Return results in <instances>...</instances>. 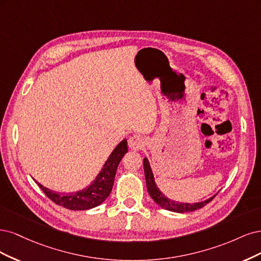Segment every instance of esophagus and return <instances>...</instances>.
<instances>
[{
    "mask_svg": "<svg viewBox=\"0 0 261 261\" xmlns=\"http://www.w3.org/2000/svg\"><path fill=\"white\" fill-rule=\"evenodd\" d=\"M129 147L131 149H134V150H139L141 149L142 147H144L145 145V141L144 139H143L141 136H139V134H133L132 137L129 138Z\"/></svg>",
    "mask_w": 261,
    "mask_h": 261,
    "instance_id": "obj_1",
    "label": "esophagus"
}]
</instances>
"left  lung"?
I'll list each match as a JSON object with an SVG mask.
<instances>
[{
  "label": "left lung",
  "instance_id": "8db88e82",
  "mask_svg": "<svg viewBox=\"0 0 261 261\" xmlns=\"http://www.w3.org/2000/svg\"><path fill=\"white\" fill-rule=\"evenodd\" d=\"M143 166H144V173H145V180H146V187H147L148 194L154 199L156 204H158L159 206L167 209V210H170V212H174V213L194 212V210H197L199 208H203L204 206H206L216 196L215 195L212 198H209L205 201H200V203H195V204H188V203L183 204V203H178V201H173V200L168 199L164 194H162L161 191H159L158 188L156 187V184L154 182V175H153L152 169H150L149 163L146 158H144Z\"/></svg>",
  "mask_w": 261,
  "mask_h": 261
}]
</instances>
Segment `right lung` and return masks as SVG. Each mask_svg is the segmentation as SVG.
Masks as SVG:
<instances>
[{"label":"right lung","instance_id":"1","mask_svg":"<svg viewBox=\"0 0 261 261\" xmlns=\"http://www.w3.org/2000/svg\"><path fill=\"white\" fill-rule=\"evenodd\" d=\"M128 152L127 140H122L117 146L108 161L105 163L102 171L96 176L95 181L86 189L70 194H61L54 191L48 190L38 183L40 189L44 192V194L54 201L55 204L63 206L70 210H87L94 208L102 204L103 201L111 194L117 167L124 154Z\"/></svg>","mask_w":261,"mask_h":261}]
</instances>
